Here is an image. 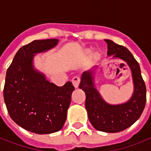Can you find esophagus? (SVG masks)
<instances>
[{"instance_id":"34e87169","label":"esophagus","mask_w":151,"mask_h":151,"mask_svg":"<svg viewBox=\"0 0 151 151\" xmlns=\"http://www.w3.org/2000/svg\"><path fill=\"white\" fill-rule=\"evenodd\" d=\"M72 83L73 84V86H75V88H77L79 85V83H80V79H79V76H74L72 79Z\"/></svg>"}]
</instances>
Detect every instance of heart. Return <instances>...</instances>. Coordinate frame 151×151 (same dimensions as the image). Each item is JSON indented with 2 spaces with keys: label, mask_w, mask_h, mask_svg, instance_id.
Instances as JSON below:
<instances>
[{
  "label": "heart",
  "mask_w": 151,
  "mask_h": 151,
  "mask_svg": "<svg viewBox=\"0 0 151 151\" xmlns=\"http://www.w3.org/2000/svg\"><path fill=\"white\" fill-rule=\"evenodd\" d=\"M86 54H89V53H91V50H86ZM99 56V53H96V54H95V57H98Z\"/></svg>",
  "instance_id": "heart-1"
}]
</instances>
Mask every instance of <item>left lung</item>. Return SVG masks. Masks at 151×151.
<instances>
[{
  "mask_svg": "<svg viewBox=\"0 0 151 151\" xmlns=\"http://www.w3.org/2000/svg\"><path fill=\"white\" fill-rule=\"evenodd\" d=\"M108 45V55H113L124 60L129 65L132 73L134 93L126 103L109 105L101 97L94 85V70L82 74L79 88L86 94L85 106L89 120L95 129L104 132L115 133L125 130L139 118L147 101V89L142 79L140 67L132 52L123 45L111 40H106Z\"/></svg>",
  "mask_w": 151,
  "mask_h": 151,
  "instance_id": "left-lung-1",
  "label": "left lung"
}]
</instances>
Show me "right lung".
Masks as SVG:
<instances>
[{
  "label": "right lung",
  "instance_id": "obj_1",
  "mask_svg": "<svg viewBox=\"0 0 151 151\" xmlns=\"http://www.w3.org/2000/svg\"><path fill=\"white\" fill-rule=\"evenodd\" d=\"M58 39L35 40L18 50L7 70L4 100L12 120L36 134L58 132L65 124L75 90L72 82L58 86L34 69V54L54 47Z\"/></svg>",
  "mask_w": 151,
  "mask_h": 151
}]
</instances>
